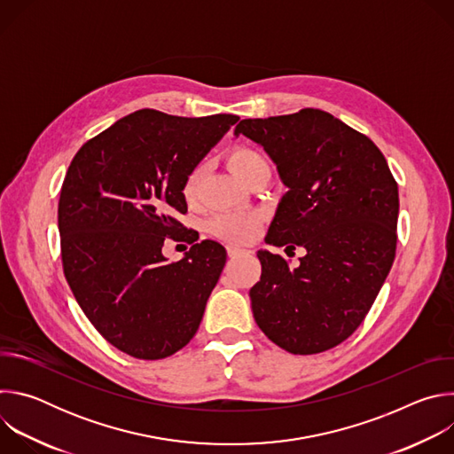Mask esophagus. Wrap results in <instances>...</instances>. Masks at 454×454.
<instances>
[{"label": "esophagus", "instance_id": "1", "mask_svg": "<svg viewBox=\"0 0 454 454\" xmlns=\"http://www.w3.org/2000/svg\"><path fill=\"white\" fill-rule=\"evenodd\" d=\"M226 249H228V254H230V256H239V254H244V253H246L244 247H239V246H233V244H230Z\"/></svg>", "mask_w": 454, "mask_h": 454}]
</instances>
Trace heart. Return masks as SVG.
Masks as SVG:
<instances>
[{
	"label": "heart",
	"mask_w": 454,
	"mask_h": 454,
	"mask_svg": "<svg viewBox=\"0 0 454 454\" xmlns=\"http://www.w3.org/2000/svg\"><path fill=\"white\" fill-rule=\"evenodd\" d=\"M228 165L231 172L242 181H246L249 176L261 170H270L264 156L251 147H235L228 156ZM200 183H201V168L196 167L188 172L183 183V198L188 203L196 200ZM258 226H261V217H258L256 212H251V210L217 214L208 223V228L214 235L231 242L251 240L258 231Z\"/></svg>",
	"instance_id": "1"
}]
</instances>
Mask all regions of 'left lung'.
I'll use <instances>...</instances> for the list:
<instances>
[{
  "mask_svg": "<svg viewBox=\"0 0 454 454\" xmlns=\"http://www.w3.org/2000/svg\"><path fill=\"white\" fill-rule=\"evenodd\" d=\"M239 135L264 147L287 188L266 242L305 249L296 268L256 253V325L291 354L334 348L361 325L394 264L399 188L390 167L370 138L321 109L246 118Z\"/></svg>",
  "mask_w": 454,
  "mask_h": 454,
  "instance_id": "left-lung-1",
  "label": "left lung"
}]
</instances>
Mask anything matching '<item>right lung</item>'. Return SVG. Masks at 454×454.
Listing matches in <instances>:
<instances>
[{
  "mask_svg": "<svg viewBox=\"0 0 454 454\" xmlns=\"http://www.w3.org/2000/svg\"><path fill=\"white\" fill-rule=\"evenodd\" d=\"M237 120L140 109L86 142L64 177V277L93 327L137 359L168 357L200 329L226 249L203 240L172 264L161 249L181 240L184 177Z\"/></svg>",
  "mask_w": 454,
  "mask_h": 454,
  "instance_id": "add662e5",
  "label": "right lung"
}]
</instances>
